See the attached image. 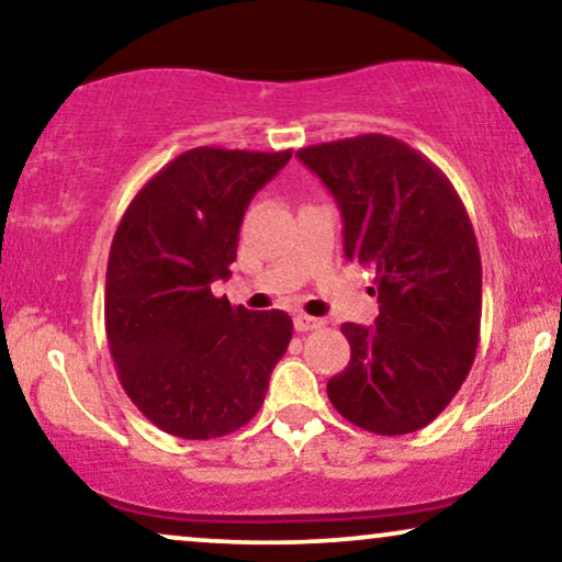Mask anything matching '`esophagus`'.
Instances as JSON below:
<instances>
[{
    "label": "esophagus",
    "instance_id": "1",
    "mask_svg": "<svg viewBox=\"0 0 562 562\" xmlns=\"http://www.w3.org/2000/svg\"><path fill=\"white\" fill-rule=\"evenodd\" d=\"M325 325L319 317H310V314H296L294 317V327L299 329V333H310V329H317Z\"/></svg>",
    "mask_w": 562,
    "mask_h": 562
}]
</instances>
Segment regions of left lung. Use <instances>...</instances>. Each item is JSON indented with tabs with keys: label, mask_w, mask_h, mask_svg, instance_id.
Wrapping results in <instances>:
<instances>
[{
	"label": "left lung",
	"mask_w": 562,
	"mask_h": 562,
	"mask_svg": "<svg viewBox=\"0 0 562 562\" xmlns=\"http://www.w3.org/2000/svg\"><path fill=\"white\" fill-rule=\"evenodd\" d=\"M296 158L342 214L345 258L375 271V327L345 322L350 363L327 383L345 419L375 435L427 427L471 371L481 335V256L440 168L389 135L310 145Z\"/></svg>",
	"instance_id": "obj_1"
}]
</instances>
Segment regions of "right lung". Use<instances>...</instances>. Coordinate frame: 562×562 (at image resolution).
Here are the masks:
<instances>
[{
  "label": "right lung",
  "mask_w": 562,
  "mask_h": 562,
  "mask_svg": "<svg viewBox=\"0 0 562 562\" xmlns=\"http://www.w3.org/2000/svg\"><path fill=\"white\" fill-rule=\"evenodd\" d=\"M291 150L194 148L137 191L106 263V342L125 394L153 425L212 440L256 417L289 348L286 312L214 296L229 279L243 214Z\"/></svg>",
  "instance_id": "obj_1"
}]
</instances>
